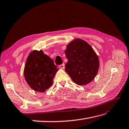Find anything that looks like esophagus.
Segmentation results:
<instances>
[{
  "instance_id": "esophagus-1",
  "label": "esophagus",
  "mask_w": 129,
  "mask_h": 129,
  "mask_svg": "<svg viewBox=\"0 0 129 129\" xmlns=\"http://www.w3.org/2000/svg\"><path fill=\"white\" fill-rule=\"evenodd\" d=\"M59 68H61V69H64V64L63 63L62 64H60L59 66Z\"/></svg>"
}]
</instances>
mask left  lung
I'll return each mask as SVG.
<instances>
[{"label":"left lung","mask_w":129,"mask_h":129,"mask_svg":"<svg viewBox=\"0 0 129 129\" xmlns=\"http://www.w3.org/2000/svg\"><path fill=\"white\" fill-rule=\"evenodd\" d=\"M68 62L65 71L78 85H85L95 77L99 61L92 48L82 39H76L68 44L65 51Z\"/></svg>","instance_id":"1"}]
</instances>
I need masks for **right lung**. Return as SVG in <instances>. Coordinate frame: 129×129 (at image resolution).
I'll use <instances>...</instances> for the list:
<instances>
[{
	"instance_id": "1",
	"label": "right lung",
	"mask_w": 129,
	"mask_h": 129,
	"mask_svg": "<svg viewBox=\"0 0 129 129\" xmlns=\"http://www.w3.org/2000/svg\"><path fill=\"white\" fill-rule=\"evenodd\" d=\"M58 70L53 60L42 51H34L29 55L26 61L24 75L33 90L44 92L52 86Z\"/></svg>"
}]
</instances>
